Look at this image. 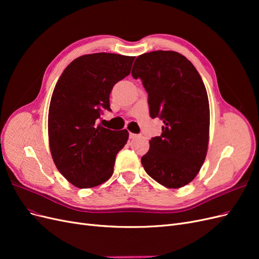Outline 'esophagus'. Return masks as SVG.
<instances>
[{"mask_svg": "<svg viewBox=\"0 0 259 259\" xmlns=\"http://www.w3.org/2000/svg\"><path fill=\"white\" fill-rule=\"evenodd\" d=\"M136 137H138L137 134H133V133H130V138H131V139H134V138H136Z\"/></svg>", "mask_w": 259, "mask_h": 259, "instance_id": "esophagus-1", "label": "esophagus"}]
</instances>
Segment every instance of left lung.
<instances>
[{
    "label": "left lung",
    "mask_w": 259,
    "mask_h": 259,
    "mask_svg": "<svg viewBox=\"0 0 259 259\" xmlns=\"http://www.w3.org/2000/svg\"><path fill=\"white\" fill-rule=\"evenodd\" d=\"M132 75L143 82L152 119L164 123L142 158L146 173L166 188L184 187L206 156L209 105L204 83L191 61L171 51L140 55Z\"/></svg>",
    "instance_id": "left-lung-1"
}]
</instances>
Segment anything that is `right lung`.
Segmentation results:
<instances>
[{"mask_svg":"<svg viewBox=\"0 0 259 259\" xmlns=\"http://www.w3.org/2000/svg\"><path fill=\"white\" fill-rule=\"evenodd\" d=\"M135 57L111 53L84 55L60 75L49 110L50 148L55 165L68 182L85 189L105 183L113 173L115 156L126 144V130L98 124L111 111L113 86L127 76Z\"/></svg>","mask_w":259,"mask_h":259,"instance_id":"add662e5","label":"right lung"}]
</instances>
